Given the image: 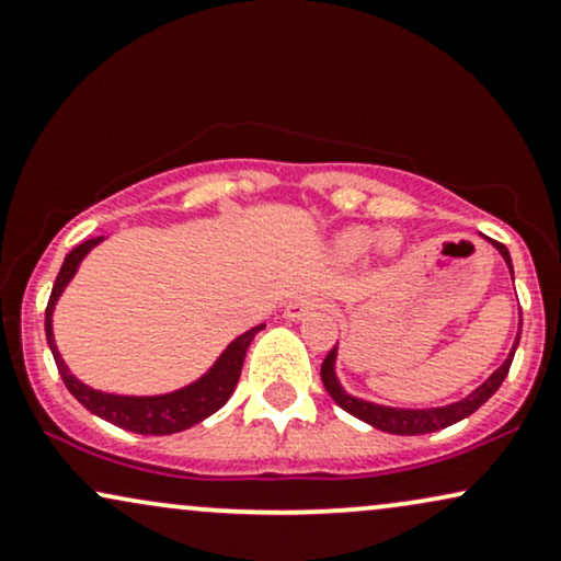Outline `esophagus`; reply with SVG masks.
Segmentation results:
<instances>
[{"label":"esophagus","instance_id":"34e87169","mask_svg":"<svg viewBox=\"0 0 561 561\" xmlns=\"http://www.w3.org/2000/svg\"><path fill=\"white\" fill-rule=\"evenodd\" d=\"M317 307H320V299H317V296L301 294V296H294V299L286 304V309H283V314H286L288 320H301L304 314L314 312Z\"/></svg>","mask_w":561,"mask_h":561}]
</instances>
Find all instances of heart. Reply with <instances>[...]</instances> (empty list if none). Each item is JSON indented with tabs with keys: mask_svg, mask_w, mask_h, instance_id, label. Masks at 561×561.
Here are the masks:
<instances>
[{
	"mask_svg": "<svg viewBox=\"0 0 561 561\" xmlns=\"http://www.w3.org/2000/svg\"><path fill=\"white\" fill-rule=\"evenodd\" d=\"M398 241L392 233H377L375 228H366V226H354V228H345L335 237V252L337 257L343 260H358L364 257V254L375 252L377 247H385V249H392Z\"/></svg>",
	"mask_w": 561,
	"mask_h": 561,
	"instance_id": "heart-1",
	"label": "heart"
}]
</instances>
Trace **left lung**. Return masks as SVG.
Listing matches in <instances>:
<instances>
[{
  "label": "left lung",
  "mask_w": 561,
  "mask_h": 561,
  "mask_svg": "<svg viewBox=\"0 0 561 561\" xmlns=\"http://www.w3.org/2000/svg\"><path fill=\"white\" fill-rule=\"evenodd\" d=\"M492 244L500 249V254L504 257V262H507L510 273H513V260H510L507 247L500 244V241H492ZM520 328H523V317H520ZM517 343H520V333H517V337H515L510 356L504 358V364L494 371L492 377L486 379V382H483L481 387H476V390L468 398L458 400V403L442 405V408H390V405H377V403H369V400L348 396V392L343 390L341 382H337V377H335L337 345H333V348H330V354L324 356L320 375H322L324 390L330 392V398H333L335 403L343 408V411H348L351 416L366 421V424L379 428V432L400 434V437H413V434L439 432V428L458 424V421L468 419V416H471V413L479 411V408L486 403V400L492 398L496 390H500V385L504 382V377H507L510 364H513V356H515V351H517Z\"/></svg>",
  "instance_id": "left-lung-1"
}]
</instances>
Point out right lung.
Returning a JSON list of instances; mask_svg holds the SVG:
<instances>
[{"label":"right lung","instance_id":"add662e5","mask_svg":"<svg viewBox=\"0 0 561 561\" xmlns=\"http://www.w3.org/2000/svg\"><path fill=\"white\" fill-rule=\"evenodd\" d=\"M99 241H103V237L82 241V244H78L67 254L65 262H61V270L57 280H54L51 296H48V304H46V341L54 354V362H57L59 375L65 379L67 390L72 392V396L78 398L90 413H95V416L108 421V424L127 428V432H135V434H153V437H163V434L184 432V428L195 426L207 416H213L218 408L226 405V400L231 398V392L237 390V382L241 377V364H244L249 343H252V337L257 335L265 324H257V328L247 330L244 335H239L233 343H228V348L218 356V362L210 366L207 375L199 377L197 382L182 387V390L169 392V396L133 398V396H112V392L93 390V387L82 385L80 379L67 369V364L61 362L57 343H54V330H51L54 307H57V299L67 288V283L72 280L75 273H78V265L82 262V257H85Z\"/></svg>","mask_w":561,"mask_h":561}]
</instances>
